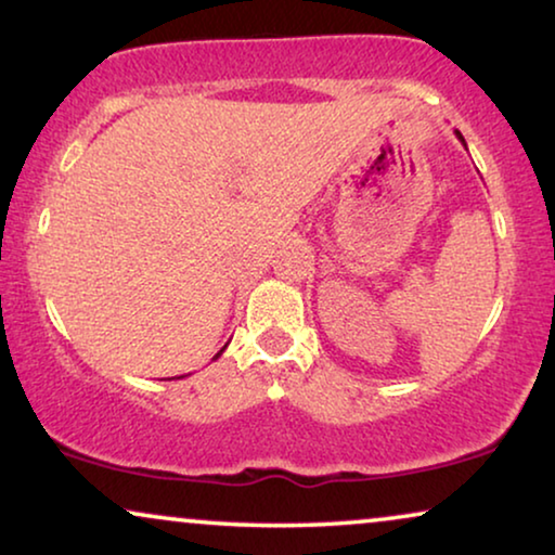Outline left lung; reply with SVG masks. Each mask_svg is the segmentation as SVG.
<instances>
[{
    "label": "left lung",
    "mask_w": 555,
    "mask_h": 555,
    "mask_svg": "<svg viewBox=\"0 0 555 555\" xmlns=\"http://www.w3.org/2000/svg\"><path fill=\"white\" fill-rule=\"evenodd\" d=\"M455 135H457V140H460V143H463V145H465V138H463V135H460V130H455ZM465 151H467V145H465Z\"/></svg>",
    "instance_id": "left-lung-1"
}]
</instances>
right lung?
I'll list each match as a JSON object with an SVG mask.
<instances>
[{
  "instance_id": "obj_1",
  "label": "right lung",
  "mask_w": 555,
  "mask_h": 555,
  "mask_svg": "<svg viewBox=\"0 0 555 555\" xmlns=\"http://www.w3.org/2000/svg\"><path fill=\"white\" fill-rule=\"evenodd\" d=\"M225 347H229V345H225ZM225 347H223V349H225ZM223 349H221V352H218V354H216L214 359H218V357H221V354H223Z\"/></svg>"
}]
</instances>
